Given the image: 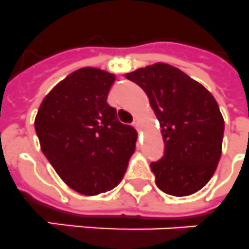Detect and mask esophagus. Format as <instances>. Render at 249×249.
<instances>
[{
    "instance_id": "1",
    "label": "esophagus",
    "mask_w": 249,
    "mask_h": 249,
    "mask_svg": "<svg viewBox=\"0 0 249 249\" xmlns=\"http://www.w3.org/2000/svg\"><path fill=\"white\" fill-rule=\"evenodd\" d=\"M133 126H134L135 129H139V126H141V120H139V119H134V121H133Z\"/></svg>"
}]
</instances>
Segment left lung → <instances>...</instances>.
<instances>
[{
	"instance_id": "left-lung-1",
	"label": "left lung",
	"mask_w": 249,
	"mask_h": 249,
	"mask_svg": "<svg viewBox=\"0 0 249 249\" xmlns=\"http://www.w3.org/2000/svg\"><path fill=\"white\" fill-rule=\"evenodd\" d=\"M147 93L160 120L164 156L150 163L158 189L187 196L202 189L221 156L224 120L204 86L170 64L156 63L125 74Z\"/></svg>"
}]
</instances>
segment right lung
I'll use <instances>...</instances> for the list:
<instances>
[{"instance_id": "1", "label": "right lung", "mask_w": 249, "mask_h": 249, "mask_svg": "<svg viewBox=\"0 0 249 249\" xmlns=\"http://www.w3.org/2000/svg\"><path fill=\"white\" fill-rule=\"evenodd\" d=\"M115 76L86 67L43 100L35 131L44 156L67 185L82 195L118 186L134 153L137 130L121 124L107 104Z\"/></svg>"}]
</instances>
